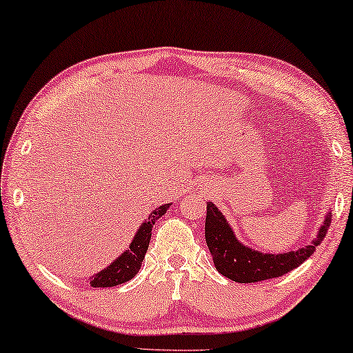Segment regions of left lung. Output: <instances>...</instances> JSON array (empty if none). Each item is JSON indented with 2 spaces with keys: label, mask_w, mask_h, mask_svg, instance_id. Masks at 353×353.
Listing matches in <instances>:
<instances>
[{
  "label": "left lung",
  "mask_w": 353,
  "mask_h": 353,
  "mask_svg": "<svg viewBox=\"0 0 353 353\" xmlns=\"http://www.w3.org/2000/svg\"><path fill=\"white\" fill-rule=\"evenodd\" d=\"M330 223L332 212H328L319 233H317V238L311 242V245L299 248L296 252L272 255V253H261L242 245L236 239L221 211L211 201H208L205 238L219 272L238 283H255L279 279L307 261L314 253L316 247L325 238Z\"/></svg>",
  "instance_id": "obj_1"
}]
</instances>
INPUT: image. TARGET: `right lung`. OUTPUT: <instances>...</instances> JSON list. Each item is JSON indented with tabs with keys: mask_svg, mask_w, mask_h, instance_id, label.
I'll return each mask as SVG.
<instances>
[{
	"mask_svg": "<svg viewBox=\"0 0 353 353\" xmlns=\"http://www.w3.org/2000/svg\"><path fill=\"white\" fill-rule=\"evenodd\" d=\"M170 205H163L156 208L153 214H150L148 221L142 223V227L137 230V233L132 239L131 245L128 250L115 259L114 263L108 265L105 270H101L100 274L92 275L88 280L92 288H112L117 285H122V283L130 281L132 276H134L139 269H141L142 259L145 256L147 248L150 244V238H152V228L154 222L158 221L159 217L165 214V211L169 210Z\"/></svg>",
	"mask_w": 353,
	"mask_h": 353,
	"instance_id": "right-lung-1",
	"label": "right lung"
}]
</instances>
